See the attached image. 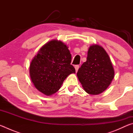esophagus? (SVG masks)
Listing matches in <instances>:
<instances>
[{"instance_id": "obj_1", "label": "esophagus", "mask_w": 133, "mask_h": 133, "mask_svg": "<svg viewBox=\"0 0 133 133\" xmlns=\"http://www.w3.org/2000/svg\"><path fill=\"white\" fill-rule=\"evenodd\" d=\"M75 67V69H76V71L77 72L78 69H79V66H78V65H76Z\"/></svg>"}]
</instances>
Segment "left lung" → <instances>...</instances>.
Returning a JSON list of instances; mask_svg holds the SVG:
<instances>
[{
  "instance_id": "obj_1",
  "label": "left lung",
  "mask_w": 133,
  "mask_h": 133,
  "mask_svg": "<svg viewBox=\"0 0 133 133\" xmlns=\"http://www.w3.org/2000/svg\"><path fill=\"white\" fill-rule=\"evenodd\" d=\"M77 76L87 93L96 95L106 90L113 79L114 71L109 55L102 46L90 47L86 62L78 69Z\"/></svg>"
}]
</instances>
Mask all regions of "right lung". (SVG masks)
Returning <instances> with one entry per match:
<instances>
[{"label": "right lung", "mask_w": 133, "mask_h": 133, "mask_svg": "<svg viewBox=\"0 0 133 133\" xmlns=\"http://www.w3.org/2000/svg\"><path fill=\"white\" fill-rule=\"evenodd\" d=\"M71 55L63 43L53 40L44 44L33 58L30 76L38 90L46 96L55 93L69 75L75 73Z\"/></svg>", "instance_id": "add662e5"}]
</instances>
